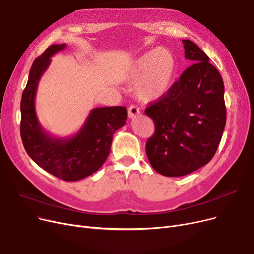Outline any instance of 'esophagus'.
Masks as SVG:
<instances>
[{
	"label": "esophagus",
	"mask_w": 254,
	"mask_h": 254,
	"mask_svg": "<svg viewBox=\"0 0 254 254\" xmlns=\"http://www.w3.org/2000/svg\"><path fill=\"white\" fill-rule=\"evenodd\" d=\"M138 114H140V110H139L138 107H136V106H130L129 108H128V110H127V115H128V117H129L130 119L136 118V116H137Z\"/></svg>",
	"instance_id": "obj_1"
}]
</instances>
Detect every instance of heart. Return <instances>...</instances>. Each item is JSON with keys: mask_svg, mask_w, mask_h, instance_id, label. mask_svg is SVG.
I'll return each instance as SVG.
<instances>
[{"mask_svg": "<svg viewBox=\"0 0 254 254\" xmlns=\"http://www.w3.org/2000/svg\"><path fill=\"white\" fill-rule=\"evenodd\" d=\"M177 72V61L173 52L158 47L143 53L130 62L126 69L127 80H137L135 92L139 100L150 103L167 96Z\"/></svg>", "mask_w": 254, "mask_h": 254, "instance_id": "1", "label": "heart"}]
</instances>
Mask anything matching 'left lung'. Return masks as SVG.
<instances>
[{
    "label": "left lung",
    "mask_w": 254,
    "mask_h": 254,
    "mask_svg": "<svg viewBox=\"0 0 254 254\" xmlns=\"http://www.w3.org/2000/svg\"><path fill=\"white\" fill-rule=\"evenodd\" d=\"M185 59L193 63L167 96L145 114L155 131L146 143L151 167L163 176L189 175L214 156L226 122L223 80L206 53L182 40Z\"/></svg>",
    "instance_id": "1"
}]
</instances>
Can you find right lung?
Wrapping results in <instances>:
<instances>
[{
	"mask_svg": "<svg viewBox=\"0 0 254 254\" xmlns=\"http://www.w3.org/2000/svg\"><path fill=\"white\" fill-rule=\"evenodd\" d=\"M65 47L51 45L34 61L20 102V136L26 153L39 167L64 181H77L93 174L106 162L114 132L126 125L127 112L122 106L93 108L81 128L70 137H55L43 128L35 108L38 84L51 57Z\"/></svg>",
	"mask_w": 254,
	"mask_h": 254,
	"instance_id": "add662e5",
	"label": "right lung"
}]
</instances>
